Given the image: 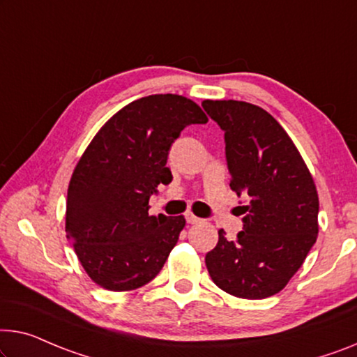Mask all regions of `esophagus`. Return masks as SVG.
<instances>
[{"label":"esophagus","mask_w":357,"mask_h":357,"mask_svg":"<svg viewBox=\"0 0 357 357\" xmlns=\"http://www.w3.org/2000/svg\"><path fill=\"white\" fill-rule=\"evenodd\" d=\"M184 218H185V221L189 222V225H195V222H200V221H202L200 218H197V216L194 215V213H190V211L185 213Z\"/></svg>","instance_id":"esophagus-1"}]
</instances>
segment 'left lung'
Listing matches in <instances>:
<instances>
[{
  "mask_svg": "<svg viewBox=\"0 0 357 357\" xmlns=\"http://www.w3.org/2000/svg\"><path fill=\"white\" fill-rule=\"evenodd\" d=\"M225 131L231 189L247 199L243 229L206 253L211 280L234 296L261 300L289 284L317 238L319 199L306 163L278 120L243 100H204Z\"/></svg>",
  "mask_w": 357,
  "mask_h": 357,
  "instance_id": "8db88e82",
  "label": "left lung"
}]
</instances>
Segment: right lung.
<instances>
[{
    "label": "right lung",
    "mask_w": 357,
    "mask_h": 357,
    "mask_svg": "<svg viewBox=\"0 0 357 357\" xmlns=\"http://www.w3.org/2000/svg\"><path fill=\"white\" fill-rule=\"evenodd\" d=\"M206 115L178 94L141 98L112 116L77 163L67 192L66 231L96 284L135 290L160 273L184 216H151L149 199L172 183L169 147Z\"/></svg>",
    "instance_id": "right-lung-1"
}]
</instances>
